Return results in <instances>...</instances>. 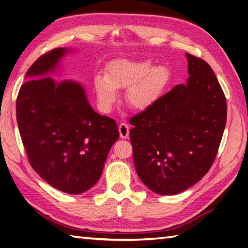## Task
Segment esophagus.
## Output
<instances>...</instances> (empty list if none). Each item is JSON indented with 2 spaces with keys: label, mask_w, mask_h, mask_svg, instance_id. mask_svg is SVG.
Instances as JSON below:
<instances>
[{
  "label": "esophagus",
  "mask_w": 248,
  "mask_h": 248,
  "mask_svg": "<svg viewBox=\"0 0 248 248\" xmlns=\"http://www.w3.org/2000/svg\"><path fill=\"white\" fill-rule=\"evenodd\" d=\"M118 130H119V135H120V137L122 138H126L129 136V132H130V128H129V125L126 124H124V123H123V124H119V126H118Z\"/></svg>",
  "instance_id": "1"
}]
</instances>
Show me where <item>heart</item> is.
<instances>
[{"mask_svg":"<svg viewBox=\"0 0 248 248\" xmlns=\"http://www.w3.org/2000/svg\"><path fill=\"white\" fill-rule=\"evenodd\" d=\"M169 70L163 66L152 68L150 61L118 60L108 65L106 76L94 78L98 104L110 111L117 100V91L126 90L125 100L135 110H145L159 97L169 80Z\"/></svg>","mask_w":248,"mask_h":248,"instance_id":"b5f03b06","label":"heart"}]
</instances>
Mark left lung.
<instances>
[{"instance_id": "left-lung-1", "label": "left lung", "mask_w": 248, "mask_h": 248, "mask_svg": "<svg viewBox=\"0 0 248 248\" xmlns=\"http://www.w3.org/2000/svg\"><path fill=\"white\" fill-rule=\"evenodd\" d=\"M186 59V84L130 119L136 172L160 195L181 193L208 172L226 124V98L213 69L189 53Z\"/></svg>"}]
</instances>
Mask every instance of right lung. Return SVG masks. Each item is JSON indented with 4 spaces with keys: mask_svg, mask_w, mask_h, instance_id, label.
Returning a JSON list of instances; mask_svg holds the SVG:
<instances>
[{
    "mask_svg": "<svg viewBox=\"0 0 248 248\" xmlns=\"http://www.w3.org/2000/svg\"><path fill=\"white\" fill-rule=\"evenodd\" d=\"M66 52L55 48L28 69L16 122L32 169L54 188L75 195L98 181L119 132L115 120L94 112L79 84L46 78Z\"/></svg>",
    "mask_w": 248,
    "mask_h": 248,
    "instance_id": "obj_1",
    "label": "right lung"
}]
</instances>
